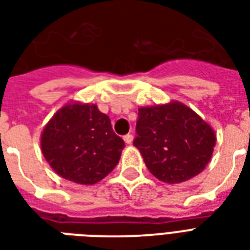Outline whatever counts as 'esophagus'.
I'll list each match as a JSON object with an SVG mask.
<instances>
[{"mask_svg":"<svg viewBox=\"0 0 250 250\" xmlns=\"http://www.w3.org/2000/svg\"><path fill=\"white\" fill-rule=\"evenodd\" d=\"M124 141H125V143H126V145H130V143L133 142V135L131 134L124 135Z\"/></svg>","mask_w":250,"mask_h":250,"instance_id":"1","label":"esophagus"}]
</instances>
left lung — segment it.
Here are the masks:
<instances>
[{
	"label": "left lung",
	"instance_id": "left-lung-1",
	"mask_svg": "<svg viewBox=\"0 0 250 250\" xmlns=\"http://www.w3.org/2000/svg\"><path fill=\"white\" fill-rule=\"evenodd\" d=\"M133 141L156 179L179 184L204 171L215 146V134L190 108L181 103L138 109Z\"/></svg>",
	"mask_w": 250,
	"mask_h": 250
}]
</instances>
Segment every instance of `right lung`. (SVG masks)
Returning a JSON list of instances; mask_svg holds the SVG:
<instances>
[{
	"label": "right lung",
	"instance_id": "obj_1",
	"mask_svg": "<svg viewBox=\"0 0 250 250\" xmlns=\"http://www.w3.org/2000/svg\"><path fill=\"white\" fill-rule=\"evenodd\" d=\"M124 147L109 117L94 104L65 105L42 134V151L56 173L82 185L96 184L111 173Z\"/></svg>",
	"mask_w": 250,
	"mask_h": 250
}]
</instances>
